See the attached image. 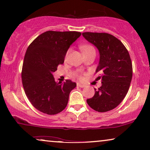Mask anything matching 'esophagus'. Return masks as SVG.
Masks as SVG:
<instances>
[{
    "mask_svg": "<svg viewBox=\"0 0 150 150\" xmlns=\"http://www.w3.org/2000/svg\"><path fill=\"white\" fill-rule=\"evenodd\" d=\"M77 86H78V87H81V88H83V87H85V85H83V84H81V83H77Z\"/></svg>",
    "mask_w": 150,
    "mask_h": 150,
    "instance_id": "34e87169",
    "label": "esophagus"
}]
</instances>
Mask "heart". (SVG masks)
Here are the masks:
<instances>
[{"instance_id": "heart-1", "label": "heart", "mask_w": 150, "mask_h": 150, "mask_svg": "<svg viewBox=\"0 0 150 150\" xmlns=\"http://www.w3.org/2000/svg\"><path fill=\"white\" fill-rule=\"evenodd\" d=\"M81 50H82V51H83V54H84V53H86V52H91V51H95V49H94L93 47L90 46V45H83V46H81ZM69 52V50L67 51V52L66 54V57H67V55H68ZM76 76L79 79H82V76L79 74V73L76 74Z\"/></svg>"}]
</instances>
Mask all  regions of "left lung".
I'll return each mask as SVG.
<instances>
[{"instance_id": "obj_1", "label": "left lung", "mask_w": 150, "mask_h": 150, "mask_svg": "<svg viewBox=\"0 0 150 150\" xmlns=\"http://www.w3.org/2000/svg\"><path fill=\"white\" fill-rule=\"evenodd\" d=\"M88 42L100 52L96 73L100 75L102 86L95 89L93 97L87 100L91 108L98 112L116 108L126 97L132 77V65L129 52L120 40L106 33H83Z\"/></svg>"}]
</instances>
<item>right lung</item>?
Returning a JSON list of instances; mask_svg holds the SVG:
<instances>
[{
	"instance_id": "right-lung-1",
	"label": "right lung",
	"mask_w": 150,
	"mask_h": 150,
	"mask_svg": "<svg viewBox=\"0 0 150 150\" xmlns=\"http://www.w3.org/2000/svg\"><path fill=\"white\" fill-rule=\"evenodd\" d=\"M81 35L77 31L48 30L28 46L22 65V85L30 103L42 112L55 115L66 107L76 84L70 80L57 83L52 74L64 63L69 46Z\"/></svg>"
}]
</instances>
